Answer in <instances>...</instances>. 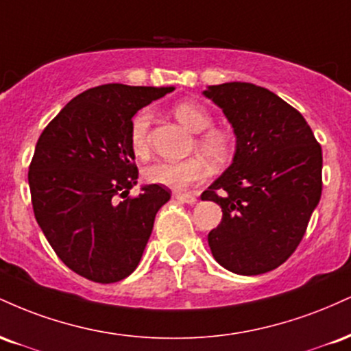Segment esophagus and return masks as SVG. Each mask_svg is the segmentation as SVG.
<instances>
[{
	"instance_id": "obj_1",
	"label": "esophagus",
	"mask_w": 351,
	"mask_h": 351,
	"mask_svg": "<svg viewBox=\"0 0 351 351\" xmlns=\"http://www.w3.org/2000/svg\"><path fill=\"white\" fill-rule=\"evenodd\" d=\"M175 199H178L180 203H186V204H195L196 201V196L193 195H188V193H175Z\"/></svg>"
}]
</instances>
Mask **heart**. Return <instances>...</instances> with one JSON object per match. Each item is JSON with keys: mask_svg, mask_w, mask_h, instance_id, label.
I'll return each instance as SVG.
<instances>
[{"mask_svg": "<svg viewBox=\"0 0 351 351\" xmlns=\"http://www.w3.org/2000/svg\"><path fill=\"white\" fill-rule=\"evenodd\" d=\"M173 114L184 127L198 132L195 148L204 156L213 168H223L234 156V135L223 127H213L215 119L206 107L196 100H183L173 107ZM150 122L148 110H138L132 117L128 128V143L136 158H147L150 153ZM204 163L198 156L181 162H156L143 173L145 180L152 184H160L170 189L188 188L204 176Z\"/></svg>", "mask_w": 351, "mask_h": 351, "instance_id": "obj_1", "label": "heart"}]
</instances>
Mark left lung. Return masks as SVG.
I'll use <instances>...</instances> for the list:
<instances>
[{
    "label": "left lung",
    "instance_id": "8db88e82",
    "mask_svg": "<svg viewBox=\"0 0 351 351\" xmlns=\"http://www.w3.org/2000/svg\"><path fill=\"white\" fill-rule=\"evenodd\" d=\"M237 138L232 165L203 191L223 219L208 234L228 271L259 276L292 256L322 196V147L297 108L249 82L211 86Z\"/></svg>",
    "mask_w": 351,
    "mask_h": 351
}]
</instances>
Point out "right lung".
Here are the masks:
<instances>
[{"label": "right lung", "instance_id": "add662e5", "mask_svg": "<svg viewBox=\"0 0 351 351\" xmlns=\"http://www.w3.org/2000/svg\"><path fill=\"white\" fill-rule=\"evenodd\" d=\"M173 87L106 84L72 99L44 128L27 181L34 216L71 271L99 284L125 279L138 265L158 209L171 191L143 186L128 143L132 117Z\"/></svg>", "mask_w": 351, "mask_h": 351}]
</instances>
